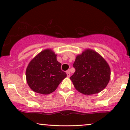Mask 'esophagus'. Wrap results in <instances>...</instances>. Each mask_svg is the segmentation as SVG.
Segmentation results:
<instances>
[{
    "label": "esophagus",
    "instance_id": "34e87169",
    "mask_svg": "<svg viewBox=\"0 0 130 130\" xmlns=\"http://www.w3.org/2000/svg\"><path fill=\"white\" fill-rule=\"evenodd\" d=\"M66 74H67V77H69L70 76V70H67V72H66Z\"/></svg>",
    "mask_w": 130,
    "mask_h": 130
}]
</instances>
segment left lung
Returning a JSON list of instances; mask_svg holds the SVG:
<instances>
[{
	"instance_id": "obj_1",
	"label": "left lung",
	"mask_w": 130,
	"mask_h": 130,
	"mask_svg": "<svg viewBox=\"0 0 130 130\" xmlns=\"http://www.w3.org/2000/svg\"><path fill=\"white\" fill-rule=\"evenodd\" d=\"M70 77L74 88L84 95H93L104 89L110 80L111 70L105 60L95 51L88 49L76 57Z\"/></svg>"
}]
</instances>
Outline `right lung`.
<instances>
[{"mask_svg": "<svg viewBox=\"0 0 130 130\" xmlns=\"http://www.w3.org/2000/svg\"><path fill=\"white\" fill-rule=\"evenodd\" d=\"M61 64L50 49L42 51L30 61L26 70L29 88L37 93L48 95L57 88L67 76L61 70Z\"/></svg>", "mask_w": 130, "mask_h": 130, "instance_id": "1", "label": "right lung"}]
</instances>
